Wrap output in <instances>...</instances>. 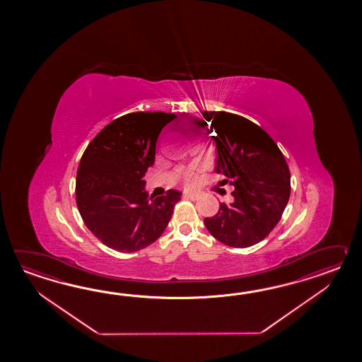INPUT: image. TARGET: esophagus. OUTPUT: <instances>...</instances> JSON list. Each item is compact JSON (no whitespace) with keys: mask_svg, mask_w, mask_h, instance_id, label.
Masks as SVG:
<instances>
[{"mask_svg":"<svg viewBox=\"0 0 362 362\" xmlns=\"http://www.w3.org/2000/svg\"><path fill=\"white\" fill-rule=\"evenodd\" d=\"M185 197L189 198V199L197 200L199 199V194L195 192H185Z\"/></svg>","mask_w":362,"mask_h":362,"instance_id":"esophagus-1","label":"esophagus"}]
</instances>
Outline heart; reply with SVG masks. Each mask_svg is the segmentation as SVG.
Masks as SVG:
<instances>
[{"instance_id": "heart-1", "label": "heart", "mask_w": 362, "mask_h": 362, "mask_svg": "<svg viewBox=\"0 0 362 362\" xmlns=\"http://www.w3.org/2000/svg\"><path fill=\"white\" fill-rule=\"evenodd\" d=\"M192 131H194V128H192ZM187 178H190V175H189V176H187Z\"/></svg>"}]
</instances>
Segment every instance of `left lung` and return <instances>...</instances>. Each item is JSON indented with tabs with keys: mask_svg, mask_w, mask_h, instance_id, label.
Returning a JSON list of instances; mask_svg holds the SVG:
<instances>
[{
	"mask_svg": "<svg viewBox=\"0 0 362 362\" xmlns=\"http://www.w3.org/2000/svg\"><path fill=\"white\" fill-rule=\"evenodd\" d=\"M211 123L216 173L234 186L233 202L220 203L207 230L223 245L254 246L274 229L290 198V170L269 134L246 117L225 111H202Z\"/></svg>",
	"mask_w": 362,
	"mask_h": 362,
	"instance_id": "obj_1",
	"label": "left lung"
}]
</instances>
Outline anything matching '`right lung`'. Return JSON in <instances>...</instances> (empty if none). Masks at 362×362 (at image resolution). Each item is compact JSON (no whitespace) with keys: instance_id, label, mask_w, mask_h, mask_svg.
<instances>
[{"instance_id":"obj_1","label":"right lung","mask_w":362,"mask_h":362,"mask_svg":"<svg viewBox=\"0 0 362 362\" xmlns=\"http://www.w3.org/2000/svg\"><path fill=\"white\" fill-rule=\"evenodd\" d=\"M177 116L133 112L106 125L78 164L76 203L85 225L103 245L136 252L159 238L182 192L150 197L144 180L155 162L156 141Z\"/></svg>"}]
</instances>
